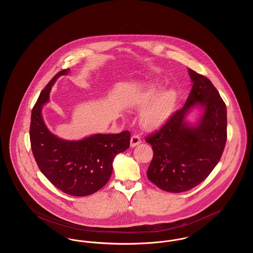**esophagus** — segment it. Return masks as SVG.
<instances>
[{
	"label": "esophagus",
	"mask_w": 253,
	"mask_h": 253,
	"mask_svg": "<svg viewBox=\"0 0 253 253\" xmlns=\"http://www.w3.org/2000/svg\"><path fill=\"white\" fill-rule=\"evenodd\" d=\"M141 143V139H140V137L138 136V135H132V137H131V147H135V146H137L138 144H140Z\"/></svg>",
	"instance_id": "esophagus-1"
}]
</instances>
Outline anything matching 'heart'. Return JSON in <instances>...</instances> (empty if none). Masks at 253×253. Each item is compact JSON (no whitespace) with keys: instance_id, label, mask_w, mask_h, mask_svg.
Returning a JSON list of instances; mask_svg holds the SVG:
<instances>
[{"instance_id":"heart-1","label":"heart","mask_w":253,"mask_h":253,"mask_svg":"<svg viewBox=\"0 0 253 253\" xmlns=\"http://www.w3.org/2000/svg\"><path fill=\"white\" fill-rule=\"evenodd\" d=\"M178 96L173 89L163 91L161 85H151L136 100L138 108H145L140 121L145 129L153 130L166 123L177 103Z\"/></svg>"}]
</instances>
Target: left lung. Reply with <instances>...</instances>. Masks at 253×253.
Segmentation results:
<instances>
[{"label": "left lung", "instance_id": "obj_1", "mask_svg": "<svg viewBox=\"0 0 253 253\" xmlns=\"http://www.w3.org/2000/svg\"><path fill=\"white\" fill-rule=\"evenodd\" d=\"M193 88L183 108L146 137L154 157L147 177L169 193H183L204 181L216 166L227 141V107L211 82L189 69ZM204 113L195 126L185 121L193 107Z\"/></svg>", "mask_w": 253, "mask_h": 253}]
</instances>
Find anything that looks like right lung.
I'll list each match as a JSON object with an SVG mask.
<instances>
[{
  "mask_svg": "<svg viewBox=\"0 0 253 253\" xmlns=\"http://www.w3.org/2000/svg\"><path fill=\"white\" fill-rule=\"evenodd\" d=\"M68 72L58 73L41 92L31 113L30 143L38 167L56 188L73 196H87L108 182L114 158L130 147L131 133H96L82 140H64L50 132L42 109L57 79Z\"/></svg>",
  "mask_w": 253,
  "mask_h": 253,
  "instance_id": "obj_1",
  "label": "right lung"
}]
</instances>
